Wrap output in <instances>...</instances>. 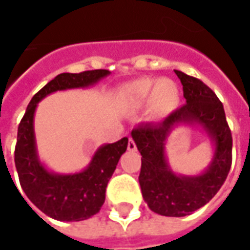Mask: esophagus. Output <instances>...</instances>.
Here are the masks:
<instances>
[{
    "mask_svg": "<svg viewBox=\"0 0 250 250\" xmlns=\"http://www.w3.org/2000/svg\"><path fill=\"white\" fill-rule=\"evenodd\" d=\"M127 148H128V151H135V149H136V144H135V142L132 140V138L128 139V146H127Z\"/></svg>",
    "mask_w": 250,
    "mask_h": 250,
    "instance_id": "esophagus-1",
    "label": "esophagus"
}]
</instances>
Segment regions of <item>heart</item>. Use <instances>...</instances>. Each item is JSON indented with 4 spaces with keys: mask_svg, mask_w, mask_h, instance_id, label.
<instances>
[{
    "mask_svg": "<svg viewBox=\"0 0 250 250\" xmlns=\"http://www.w3.org/2000/svg\"><path fill=\"white\" fill-rule=\"evenodd\" d=\"M122 98L131 108H139L148 102L153 116H166L176 110L180 91L171 79H139L122 88Z\"/></svg>",
    "mask_w": 250,
    "mask_h": 250,
    "instance_id": "heart-1",
    "label": "heart"
}]
</instances>
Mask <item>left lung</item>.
Instances as JSON below:
<instances>
[{"label": "left lung", "mask_w": 250, "mask_h": 250, "mask_svg": "<svg viewBox=\"0 0 250 250\" xmlns=\"http://www.w3.org/2000/svg\"><path fill=\"white\" fill-rule=\"evenodd\" d=\"M187 103L159 123H146L131 136L142 155L139 184L149 209L169 217H183L209 203L228 176L232 164V134L223 103L200 79L175 70ZM179 124H197L208 135L215 152L204 172L193 177L175 174L165 156L171 130Z\"/></svg>", "instance_id": "obj_1"}]
</instances>
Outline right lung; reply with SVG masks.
<instances>
[{
    "instance_id": "1",
    "label": "right lung",
    "mask_w": 250,
    "mask_h": 250,
    "mask_svg": "<svg viewBox=\"0 0 250 250\" xmlns=\"http://www.w3.org/2000/svg\"><path fill=\"white\" fill-rule=\"evenodd\" d=\"M107 75H110L108 70L59 74L31 98L18 125L14 162L22 191L38 209L51 219L82 221L101 210L106 199L107 183L120 156L127 149L128 139L123 138L115 143L101 146L83 171L55 173L49 171L38 158L34 135L36 108L43 98L53 92L88 87Z\"/></svg>"
}]
</instances>
